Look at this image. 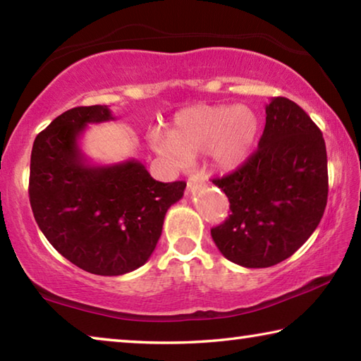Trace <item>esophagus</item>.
Returning a JSON list of instances; mask_svg holds the SVG:
<instances>
[{
  "mask_svg": "<svg viewBox=\"0 0 361 361\" xmlns=\"http://www.w3.org/2000/svg\"><path fill=\"white\" fill-rule=\"evenodd\" d=\"M205 178L202 175H192L191 178L188 180V192H191V191H194V188H197V185L199 183H202Z\"/></svg>",
  "mask_w": 361,
  "mask_h": 361,
  "instance_id": "esophagus-1",
  "label": "esophagus"
}]
</instances>
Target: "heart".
<instances>
[{
  "label": "heart",
  "mask_w": 361,
  "mask_h": 361,
  "mask_svg": "<svg viewBox=\"0 0 361 361\" xmlns=\"http://www.w3.org/2000/svg\"><path fill=\"white\" fill-rule=\"evenodd\" d=\"M261 135L258 113L245 105H195L176 113L169 133H151L159 156L176 167L207 152L212 166L234 172L253 157Z\"/></svg>",
  "instance_id": "b5f03b06"
}]
</instances>
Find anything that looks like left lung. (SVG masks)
<instances>
[{"label": "left lung", "instance_id": "obj_1", "mask_svg": "<svg viewBox=\"0 0 361 361\" xmlns=\"http://www.w3.org/2000/svg\"><path fill=\"white\" fill-rule=\"evenodd\" d=\"M231 215L212 229L219 252L235 264H279L312 235L328 199L326 146L319 127L295 102L266 105V127L253 157L213 180Z\"/></svg>", "mask_w": 361, "mask_h": 361}]
</instances>
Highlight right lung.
I'll list each match as a JSON object with an SVG mask.
<instances>
[{"mask_svg": "<svg viewBox=\"0 0 361 361\" xmlns=\"http://www.w3.org/2000/svg\"><path fill=\"white\" fill-rule=\"evenodd\" d=\"M106 105L71 108L35 138L30 204L42 234L73 264L122 276L154 252L170 205L186 183H161L137 159L92 164L79 146L89 124L114 121Z\"/></svg>", "mask_w": 361, "mask_h": 361, "instance_id": "obj_1", "label": "right lung"}]
</instances>
